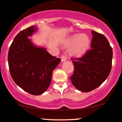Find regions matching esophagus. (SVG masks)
Masks as SVG:
<instances>
[{
	"mask_svg": "<svg viewBox=\"0 0 122 122\" xmlns=\"http://www.w3.org/2000/svg\"><path fill=\"white\" fill-rule=\"evenodd\" d=\"M61 61H62V62H64V61H66V60H67V56L65 55H61Z\"/></svg>",
	"mask_w": 122,
	"mask_h": 122,
	"instance_id": "1",
	"label": "esophagus"
}]
</instances>
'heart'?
<instances>
[{
  "label": "heart",
  "mask_w": 122,
  "mask_h": 122,
  "mask_svg": "<svg viewBox=\"0 0 122 122\" xmlns=\"http://www.w3.org/2000/svg\"><path fill=\"white\" fill-rule=\"evenodd\" d=\"M90 40L86 34H76L73 36L67 46H72L71 52L73 55L80 56L87 52L89 47Z\"/></svg>",
  "instance_id": "b5f03b06"
}]
</instances>
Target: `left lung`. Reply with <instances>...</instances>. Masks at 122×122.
Returning a JSON list of instances; mask_svg holds the SVG:
<instances>
[{
	"instance_id": "8db88e82",
	"label": "left lung",
	"mask_w": 122,
	"mask_h": 122,
	"mask_svg": "<svg viewBox=\"0 0 122 122\" xmlns=\"http://www.w3.org/2000/svg\"><path fill=\"white\" fill-rule=\"evenodd\" d=\"M91 49L80 58H71L74 71L71 83L78 90L89 92L108 78L112 67V49L102 34L92 31Z\"/></svg>"
}]
</instances>
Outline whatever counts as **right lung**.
<instances>
[{
    "label": "right lung",
    "instance_id": "right-lung-1",
    "mask_svg": "<svg viewBox=\"0 0 122 122\" xmlns=\"http://www.w3.org/2000/svg\"><path fill=\"white\" fill-rule=\"evenodd\" d=\"M36 30L32 26L20 32L10 46L8 55L9 69L14 81L25 92L35 96L47 90L53 70L61 61L45 49L32 44L28 37Z\"/></svg>",
    "mask_w": 122,
    "mask_h": 122
}]
</instances>
